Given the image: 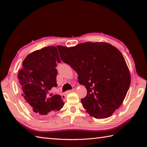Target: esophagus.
Returning a JSON list of instances; mask_svg holds the SVG:
<instances>
[{"label":"esophagus","instance_id":"obj_1","mask_svg":"<svg viewBox=\"0 0 147 147\" xmlns=\"http://www.w3.org/2000/svg\"><path fill=\"white\" fill-rule=\"evenodd\" d=\"M74 90H75V89H73V90H68V91H67L66 92H65L64 94L63 95H66L67 94H68L69 93H70V92H73V91H74Z\"/></svg>","mask_w":147,"mask_h":147}]
</instances>
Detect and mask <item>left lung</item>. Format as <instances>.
Returning a JSON list of instances; mask_svg holds the SVG:
<instances>
[{
  "label": "left lung",
  "mask_w": 147,
  "mask_h": 147,
  "mask_svg": "<svg viewBox=\"0 0 147 147\" xmlns=\"http://www.w3.org/2000/svg\"><path fill=\"white\" fill-rule=\"evenodd\" d=\"M61 60L78 74L87 95L81 100L86 111L95 118L111 116L123 104L131 76L123 54L105 42H86L75 47L58 45Z\"/></svg>",
  "instance_id": "8db88e82"
}]
</instances>
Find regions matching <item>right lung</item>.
Here are the masks:
<instances>
[{
    "instance_id": "add662e5",
    "label": "right lung",
    "mask_w": 147,
    "mask_h": 147,
    "mask_svg": "<svg viewBox=\"0 0 147 147\" xmlns=\"http://www.w3.org/2000/svg\"><path fill=\"white\" fill-rule=\"evenodd\" d=\"M57 62H61L57 48L46 47L28 55L18 71L21 95L37 116H49L64 106L61 95H47L49 90L57 86Z\"/></svg>"
}]
</instances>
